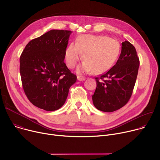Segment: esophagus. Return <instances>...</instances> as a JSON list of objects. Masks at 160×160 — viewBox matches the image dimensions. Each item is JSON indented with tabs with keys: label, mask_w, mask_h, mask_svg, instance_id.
<instances>
[{
	"label": "esophagus",
	"mask_w": 160,
	"mask_h": 160,
	"mask_svg": "<svg viewBox=\"0 0 160 160\" xmlns=\"http://www.w3.org/2000/svg\"><path fill=\"white\" fill-rule=\"evenodd\" d=\"M77 79H78L79 81H83V80H85V77H82V76H77Z\"/></svg>",
	"instance_id": "1"
}]
</instances>
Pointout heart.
Masks as SVG:
<instances>
[{
	"label": "heart",
	"instance_id": "b5f03b06",
	"mask_svg": "<svg viewBox=\"0 0 160 160\" xmlns=\"http://www.w3.org/2000/svg\"><path fill=\"white\" fill-rule=\"evenodd\" d=\"M120 52L118 41L105 36L83 34L78 36L75 44L71 43L65 51L67 66L74 68L82 58L85 61L77 72L100 74L108 71L117 61Z\"/></svg>",
	"mask_w": 160,
	"mask_h": 160
}]
</instances>
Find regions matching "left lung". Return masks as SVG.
<instances>
[{"label": "left lung", "mask_w": 160, "mask_h": 160, "mask_svg": "<svg viewBox=\"0 0 160 160\" xmlns=\"http://www.w3.org/2000/svg\"><path fill=\"white\" fill-rule=\"evenodd\" d=\"M140 61L134 46L125 41L116 64L100 77H96V89L92 96L99 110L112 112L124 107L132 96Z\"/></svg>", "instance_id": "left-lung-1"}]
</instances>
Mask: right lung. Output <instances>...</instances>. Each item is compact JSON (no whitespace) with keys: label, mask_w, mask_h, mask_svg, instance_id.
<instances>
[{"label":"right lung","mask_w":160,"mask_h":160,"mask_svg":"<svg viewBox=\"0 0 160 160\" xmlns=\"http://www.w3.org/2000/svg\"><path fill=\"white\" fill-rule=\"evenodd\" d=\"M70 31L51 30L28 42L20 58L22 83L27 98L47 111L64 104L77 81L64 62Z\"/></svg>","instance_id":"right-lung-1"}]
</instances>
